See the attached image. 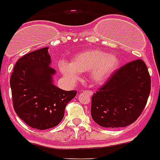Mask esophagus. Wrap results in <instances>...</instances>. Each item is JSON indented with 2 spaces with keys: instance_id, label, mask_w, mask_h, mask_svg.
Masks as SVG:
<instances>
[{
  "instance_id": "esophagus-1",
  "label": "esophagus",
  "mask_w": 160,
  "mask_h": 160,
  "mask_svg": "<svg viewBox=\"0 0 160 160\" xmlns=\"http://www.w3.org/2000/svg\"><path fill=\"white\" fill-rule=\"evenodd\" d=\"M83 92H85L86 94H87V95H90V96L92 95V94H93V92L91 91H90V90H85V91H83Z\"/></svg>"
}]
</instances>
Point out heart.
Here are the masks:
<instances>
[{
  "label": "heart",
  "mask_w": 160,
  "mask_h": 160,
  "mask_svg": "<svg viewBox=\"0 0 160 160\" xmlns=\"http://www.w3.org/2000/svg\"><path fill=\"white\" fill-rule=\"evenodd\" d=\"M118 63L116 56L100 50H89L78 54L72 63L61 61L59 65L61 73L71 80H77L79 72L91 71L94 81L101 82L115 71Z\"/></svg>",
  "instance_id": "1"
}]
</instances>
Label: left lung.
Listing matches in <instances>:
<instances>
[{
    "mask_svg": "<svg viewBox=\"0 0 160 160\" xmlns=\"http://www.w3.org/2000/svg\"><path fill=\"white\" fill-rule=\"evenodd\" d=\"M151 84V76L142 60L125 64L114 71L92 95L91 117L105 128L131 125L145 108Z\"/></svg>",
    "mask_w": 160,
    "mask_h": 160,
    "instance_id": "left-lung-1",
    "label": "left lung"
}]
</instances>
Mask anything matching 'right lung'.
Wrapping results in <instances>:
<instances>
[{
  "mask_svg": "<svg viewBox=\"0 0 160 160\" xmlns=\"http://www.w3.org/2000/svg\"><path fill=\"white\" fill-rule=\"evenodd\" d=\"M48 48L38 49L16 62L10 77L15 112L27 125L44 130L57 126L63 119L65 109L77 95L52 84L55 69L50 66Z\"/></svg>",
  "mask_w": 160,
  "mask_h": 160,
  "instance_id": "obj_1",
  "label": "right lung"
}]
</instances>
